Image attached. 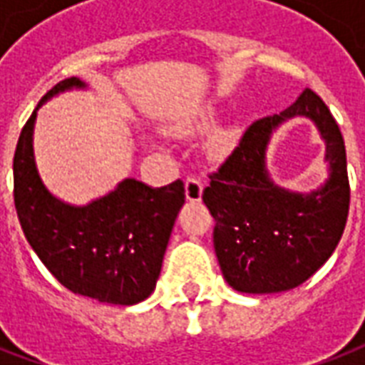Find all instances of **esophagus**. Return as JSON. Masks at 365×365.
Returning <instances> with one entry per match:
<instances>
[{"instance_id": "esophagus-1", "label": "esophagus", "mask_w": 365, "mask_h": 365, "mask_svg": "<svg viewBox=\"0 0 365 365\" xmlns=\"http://www.w3.org/2000/svg\"><path fill=\"white\" fill-rule=\"evenodd\" d=\"M202 180L190 175V177H186L185 180V194H186V200L188 202H200L202 200Z\"/></svg>"}]
</instances>
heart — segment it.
<instances>
[{"label":"heart","instance_id":"obj_1","mask_svg":"<svg viewBox=\"0 0 365 365\" xmlns=\"http://www.w3.org/2000/svg\"><path fill=\"white\" fill-rule=\"evenodd\" d=\"M230 138H232V135H230V133H227V135H222L219 140H221V143H230Z\"/></svg>","mask_w":365,"mask_h":365}]
</instances>
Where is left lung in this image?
I'll return each mask as SVG.
<instances>
[{
	"mask_svg": "<svg viewBox=\"0 0 365 365\" xmlns=\"http://www.w3.org/2000/svg\"><path fill=\"white\" fill-rule=\"evenodd\" d=\"M297 115L315 121L330 162V179L310 195L276 187L264 165L272 131ZM209 179L202 197L215 219V253L236 291L279 293L297 287L331 257L343 236L350 203L344 140L312 89H304L284 112L253 121Z\"/></svg>",
	"mask_w": 365,
	"mask_h": 365,
	"instance_id": "8db88e82",
	"label": "left lung"
}]
</instances>
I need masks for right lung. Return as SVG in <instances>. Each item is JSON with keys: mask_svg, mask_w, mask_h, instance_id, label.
I'll list each match as a JSON object with an SVG mask.
<instances>
[{"mask_svg": "<svg viewBox=\"0 0 365 365\" xmlns=\"http://www.w3.org/2000/svg\"><path fill=\"white\" fill-rule=\"evenodd\" d=\"M72 87L78 78L56 83L38 103ZM34 110L22 127L13 158L15 207L22 232L39 261L76 295L101 303L135 304L150 295L175 219L185 203V182L162 188L121 180L108 196L76 207L56 200L39 179L34 162Z\"/></svg>", "mask_w": 365, "mask_h": 365, "instance_id": "add662e5", "label": "right lung"}]
</instances>
